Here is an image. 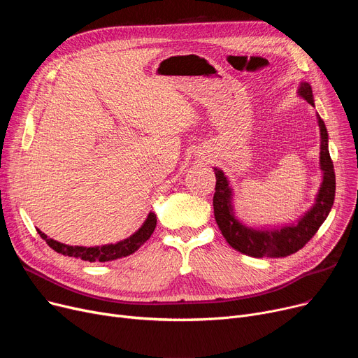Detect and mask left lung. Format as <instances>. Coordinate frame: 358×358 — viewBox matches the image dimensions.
Returning <instances> with one entry per match:
<instances>
[{
	"label": "left lung",
	"instance_id": "8db88e82",
	"mask_svg": "<svg viewBox=\"0 0 358 358\" xmlns=\"http://www.w3.org/2000/svg\"><path fill=\"white\" fill-rule=\"evenodd\" d=\"M299 94L309 104L315 106L312 87L308 83L300 84ZM317 123L319 129H321V162L319 164H321V169L324 173L322 184L316 196V203L313 204V208L296 224L283 227L281 229L267 231L251 229L245 227V224H242L234 215V208L231 204L232 190L229 187V181L224 177L222 169L215 168V219L222 235L234 250L255 258L287 257L302 250L328 217L335 199V173L328 149V130L319 115Z\"/></svg>",
	"mask_w": 358,
	"mask_h": 358
}]
</instances>
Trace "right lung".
Segmentation results:
<instances>
[{"mask_svg": "<svg viewBox=\"0 0 358 358\" xmlns=\"http://www.w3.org/2000/svg\"><path fill=\"white\" fill-rule=\"evenodd\" d=\"M157 227V215L155 213H149L145 223L141 227V229L138 232H135L130 238L120 241L117 243H110V245H103V247H69L65 245V243H61L58 241H53L50 238H48L43 232H39V235L46 241L48 245L55 250L56 252L68 255V257H75V258H81L84 261H100V262H106V261H113L117 258H123L127 257L130 254H134L135 251H138L142 243H145L150 235L154 234Z\"/></svg>", "mask_w": 358, "mask_h": 358, "instance_id": "obj_1", "label": "right lung"}]
</instances>
